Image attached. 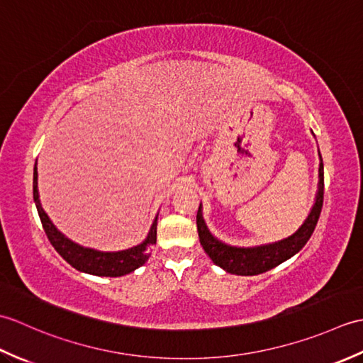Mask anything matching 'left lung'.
Returning <instances> with one entry per match:
<instances>
[{
	"label": "left lung",
	"mask_w": 363,
	"mask_h": 363,
	"mask_svg": "<svg viewBox=\"0 0 363 363\" xmlns=\"http://www.w3.org/2000/svg\"><path fill=\"white\" fill-rule=\"evenodd\" d=\"M318 191L315 196V203L307 215L303 225L295 234L284 238V240L251 246V248H240V246H230L223 243L218 238H215L211 230L207 229L203 218V207L199 204L196 213V226L199 242L207 256L212 259L215 265L225 269L230 274L238 276H254L265 273L282 262L295 256L296 252L303 250V246L309 240L315 226H317L321 207H323V195H325V172H323V160L320 154V168H318Z\"/></svg>",
	"instance_id": "8db88e82"
}]
</instances>
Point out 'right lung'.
Segmentation results:
<instances>
[{"label": "right lung", "mask_w": 363, "mask_h": 363, "mask_svg": "<svg viewBox=\"0 0 363 363\" xmlns=\"http://www.w3.org/2000/svg\"><path fill=\"white\" fill-rule=\"evenodd\" d=\"M33 194H34V203L37 207L38 217H40L42 226L45 229V234L48 240L54 246L60 256H62L68 264L73 268L79 269L82 273L95 274V276H106V277H118L125 276L128 273H133L134 269L142 267L146 260H148V250L152 245H156L157 238V217L154 218L151 229L145 240L133 246L129 250L123 251H98L94 248H84V246L72 242L67 238L57 228L52 225L51 220L43 207L40 204V198H38V189H37V162L34 165V181H33Z\"/></svg>", "instance_id": "obj_1"}]
</instances>
